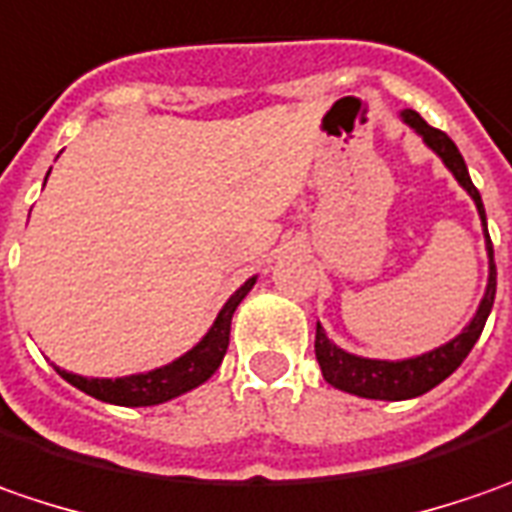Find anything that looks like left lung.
Segmentation results:
<instances>
[{"label":"left lung","mask_w":512,"mask_h":512,"mask_svg":"<svg viewBox=\"0 0 512 512\" xmlns=\"http://www.w3.org/2000/svg\"><path fill=\"white\" fill-rule=\"evenodd\" d=\"M402 118L414 127L416 133L425 138V144L445 161V167L456 175V181L465 186L467 195L476 201V209H479V215H482V223H485L482 195H479V189L470 181L465 158H462V152L456 150V144H453L442 130L431 127V124H428L419 113H414V110H405ZM487 252H490V280H487L485 300H482V306L476 311V317L470 320V326H467L456 340H450L448 345L436 348L431 354H422V357L402 362L365 360V357H354V354H348L343 348L331 345V340L326 337V331L317 326L314 354H317V362H320V368H323V377H326L328 385H334V388H340V391H348V394H357V397L365 399H411L419 397V394H428V391L436 388L442 379H448L450 374L465 362V357L470 354V348L476 345V340H479V334H482V328H485L487 323V314L493 309V297H496V263H493V243H490V235H487Z\"/></svg>","instance_id":"1"}]
</instances>
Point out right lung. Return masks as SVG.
Wrapping results in <instances>:
<instances>
[{"label":"right lung","mask_w":512,"mask_h":512,"mask_svg":"<svg viewBox=\"0 0 512 512\" xmlns=\"http://www.w3.org/2000/svg\"><path fill=\"white\" fill-rule=\"evenodd\" d=\"M255 286V277L246 280L232 297L229 303L223 306L215 326L209 328V334L203 337L201 343L195 345L192 351H186L184 357H178L175 362H169L164 368H155L147 374H133V377L121 379H87L79 374H62L70 385H76L79 391L90 394V397L101 399V402H113V405H127V408H138V405H158V402H167L172 397H181L186 391L198 388L201 382L212 377L221 365L223 354L229 348V328H232V314L240 306V300L252 291Z\"/></svg>","instance_id":"add662e5"}]
</instances>
